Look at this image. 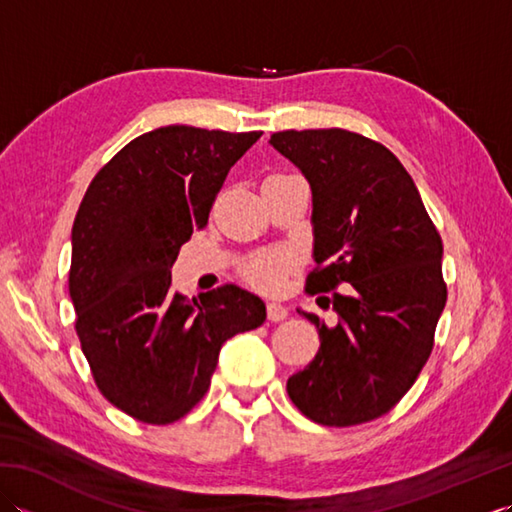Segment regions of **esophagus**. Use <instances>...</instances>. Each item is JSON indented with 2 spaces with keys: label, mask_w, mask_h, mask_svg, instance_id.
I'll list each match as a JSON object with an SVG mask.
<instances>
[{
  "label": "esophagus",
  "mask_w": 512,
  "mask_h": 512,
  "mask_svg": "<svg viewBox=\"0 0 512 512\" xmlns=\"http://www.w3.org/2000/svg\"><path fill=\"white\" fill-rule=\"evenodd\" d=\"M266 314L270 321H284L288 317V308L284 306V303H277V301H270L266 306Z\"/></svg>",
  "instance_id": "obj_1"
}]
</instances>
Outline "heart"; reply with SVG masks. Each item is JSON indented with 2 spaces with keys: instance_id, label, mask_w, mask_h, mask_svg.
Wrapping results in <instances>:
<instances>
[{
  "instance_id": "b5f03b06",
  "label": "heart",
  "mask_w": 512,
  "mask_h": 512,
  "mask_svg": "<svg viewBox=\"0 0 512 512\" xmlns=\"http://www.w3.org/2000/svg\"><path fill=\"white\" fill-rule=\"evenodd\" d=\"M290 266L292 257L286 253L257 255L246 264V279L259 290L277 292L284 288Z\"/></svg>"
}]
</instances>
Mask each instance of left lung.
I'll return each mask as SVG.
<instances>
[{
    "mask_svg": "<svg viewBox=\"0 0 512 512\" xmlns=\"http://www.w3.org/2000/svg\"><path fill=\"white\" fill-rule=\"evenodd\" d=\"M312 191V292H332L336 325L319 330L314 361L288 378L310 420L352 427L387 413L416 383L447 303L442 239L407 169L383 145L345 129L268 140Z\"/></svg>",
    "mask_w": 512,
    "mask_h": 512,
    "instance_id": "obj_1",
    "label": "left lung"
}]
</instances>
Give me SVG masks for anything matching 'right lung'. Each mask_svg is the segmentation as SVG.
Masks as SVG:
<instances>
[{"label": "right lung", "mask_w": 512, "mask_h": 512, "mask_svg": "<svg viewBox=\"0 0 512 512\" xmlns=\"http://www.w3.org/2000/svg\"><path fill=\"white\" fill-rule=\"evenodd\" d=\"M259 136L158 127L118 151L83 195L72 226L76 334L101 394L140 422L189 413L222 345L266 321V303L237 286L198 299L171 288L180 246L209 222L228 171Z\"/></svg>", "instance_id": "right-lung-1"}]
</instances>
